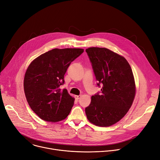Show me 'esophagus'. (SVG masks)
Returning a JSON list of instances; mask_svg holds the SVG:
<instances>
[{
    "mask_svg": "<svg viewBox=\"0 0 160 160\" xmlns=\"http://www.w3.org/2000/svg\"><path fill=\"white\" fill-rule=\"evenodd\" d=\"M81 97H82L81 95H77V96H75V98L77 99V100H79Z\"/></svg>",
    "mask_w": 160,
    "mask_h": 160,
    "instance_id": "obj_1",
    "label": "esophagus"
}]
</instances>
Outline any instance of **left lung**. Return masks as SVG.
<instances>
[{
  "label": "left lung",
  "mask_w": 160,
  "mask_h": 160,
  "mask_svg": "<svg viewBox=\"0 0 160 160\" xmlns=\"http://www.w3.org/2000/svg\"><path fill=\"white\" fill-rule=\"evenodd\" d=\"M101 93L91 97L85 111L89 121L99 127H110L127 114L136 95L131 67L119 54L106 48L86 50Z\"/></svg>",
  "instance_id": "8db88e82"
}]
</instances>
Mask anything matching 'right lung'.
<instances>
[{"label":"right lung","instance_id":"right-lung-1","mask_svg":"<svg viewBox=\"0 0 160 160\" xmlns=\"http://www.w3.org/2000/svg\"><path fill=\"white\" fill-rule=\"evenodd\" d=\"M83 52L82 48H54L28 66L24 78V93L30 107L41 119L58 122L69 114L74 98L60 87L67 68Z\"/></svg>","mask_w":160,"mask_h":160}]
</instances>
